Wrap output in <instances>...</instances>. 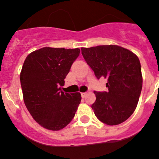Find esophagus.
I'll return each mask as SVG.
<instances>
[{
    "mask_svg": "<svg viewBox=\"0 0 159 159\" xmlns=\"http://www.w3.org/2000/svg\"><path fill=\"white\" fill-rule=\"evenodd\" d=\"M81 97H82V98H84V97L86 96V93H81Z\"/></svg>",
    "mask_w": 159,
    "mask_h": 159,
    "instance_id": "1",
    "label": "esophagus"
}]
</instances>
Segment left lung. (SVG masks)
<instances>
[{"label":"left lung","instance_id":"1","mask_svg":"<svg viewBox=\"0 0 159 159\" xmlns=\"http://www.w3.org/2000/svg\"><path fill=\"white\" fill-rule=\"evenodd\" d=\"M81 54L97 79H108V92L94 91L96 101L91 107L96 116L108 125H117L127 120L135 110L142 90L138 57L116 45L82 48Z\"/></svg>","mask_w":159,"mask_h":159}]
</instances>
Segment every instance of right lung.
I'll return each instance as SVG.
<instances>
[{
	"mask_svg": "<svg viewBox=\"0 0 159 159\" xmlns=\"http://www.w3.org/2000/svg\"><path fill=\"white\" fill-rule=\"evenodd\" d=\"M79 54L78 48H43L24 61L20 78L24 104L34 120L47 129L65 128L81 102L80 93H63L59 88Z\"/></svg>",
	"mask_w": 159,
	"mask_h": 159,
	"instance_id": "right-lung-1",
	"label": "right lung"
}]
</instances>
